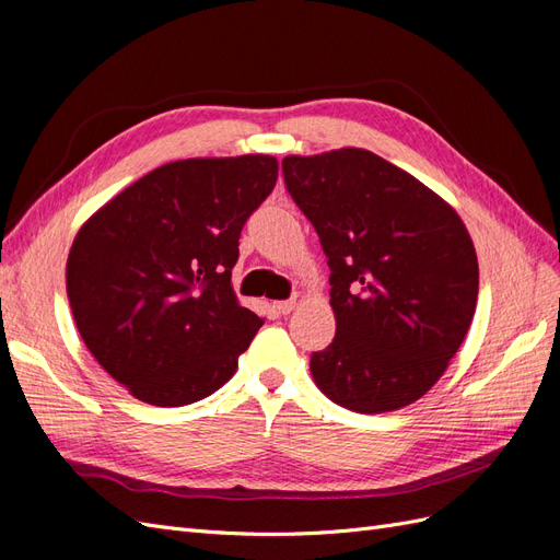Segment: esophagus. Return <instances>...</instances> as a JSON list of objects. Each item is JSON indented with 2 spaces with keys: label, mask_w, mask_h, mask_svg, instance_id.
<instances>
[{
  "label": "esophagus",
  "mask_w": 560,
  "mask_h": 560,
  "mask_svg": "<svg viewBox=\"0 0 560 560\" xmlns=\"http://www.w3.org/2000/svg\"><path fill=\"white\" fill-rule=\"evenodd\" d=\"M296 301H299V296L294 294L292 299H284V301H278V303H276V308H278V313L287 315V313H292V311L296 308Z\"/></svg>",
  "instance_id": "esophagus-1"
}]
</instances>
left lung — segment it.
Masks as SVG:
<instances>
[{
  "instance_id": "1",
  "label": "left lung",
  "mask_w": 560,
  "mask_h": 560,
  "mask_svg": "<svg viewBox=\"0 0 560 560\" xmlns=\"http://www.w3.org/2000/svg\"><path fill=\"white\" fill-rule=\"evenodd\" d=\"M287 191L329 264L334 341L317 387L358 413L413 404L442 378L477 311L479 264L463 219L366 149L282 161Z\"/></svg>"
}]
</instances>
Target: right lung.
Masks as SVG:
<instances>
[{"mask_svg": "<svg viewBox=\"0 0 560 560\" xmlns=\"http://www.w3.org/2000/svg\"><path fill=\"white\" fill-rule=\"evenodd\" d=\"M276 179L266 154L165 163L77 233L67 259L77 329L132 397L184 406L235 374L264 319L235 299L231 270Z\"/></svg>", "mask_w": 560, "mask_h": 560, "instance_id": "right-lung-1", "label": "right lung"}]
</instances>
